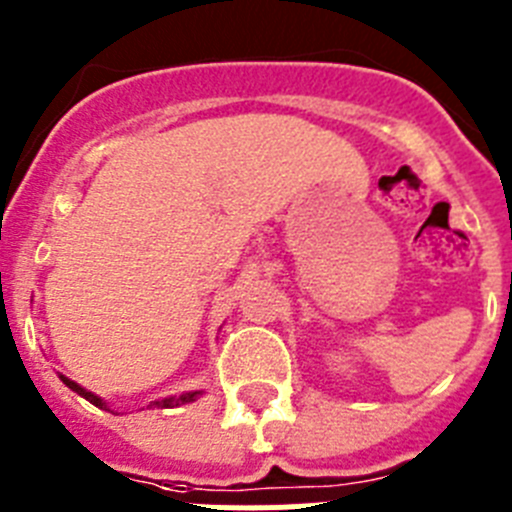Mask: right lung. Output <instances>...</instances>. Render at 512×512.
<instances>
[{
    "label": "right lung",
    "mask_w": 512,
    "mask_h": 512,
    "mask_svg": "<svg viewBox=\"0 0 512 512\" xmlns=\"http://www.w3.org/2000/svg\"><path fill=\"white\" fill-rule=\"evenodd\" d=\"M61 379H63V384L69 387V390L76 392V395H81V397H84V400H89V402H92V405H97V408H104V402L99 400L97 395H92V392H87V390H84V387H79V384H76V382H71L69 377H61ZM197 395H200V392H187V395H179V397H166V400L153 402V408H179V405H187V402H192Z\"/></svg>",
    "instance_id": "obj_1"
}]
</instances>
